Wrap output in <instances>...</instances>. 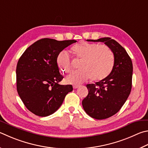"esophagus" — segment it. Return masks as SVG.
Listing matches in <instances>:
<instances>
[{"mask_svg":"<svg viewBox=\"0 0 148 148\" xmlns=\"http://www.w3.org/2000/svg\"><path fill=\"white\" fill-rule=\"evenodd\" d=\"M79 87H80V85H73V88H78Z\"/></svg>","mask_w":148,"mask_h":148,"instance_id":"1","label":"esophagus"}]
</instances>
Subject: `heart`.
Here are the masks:
<instances>
[{
  "instance_id": "obj_1",
  "label": "heart",
  "mask_w": 148,
  "mask_h": 148,
  "mask_svg": "<svg viewBox=\"0 0 148 148\" xmlns=\"http://www.w3.org/2000/svg\"><path fill=\"white\" fill-rule=\"evenodd\" d=\"M71 52L76 60H82L79 65L81 70L69 75L65 79L67 83L79 84L90 77L92 81H100L106 78L113 69L114 54L107 45L79 42L72 47ZM57 63L61 71L65 73L73 69V61L64 51L58 54Z\"/></svg>"
}]
</instances>
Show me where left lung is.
<instances>
[{
	"mask_svg": "<svg viewBox=\"0 0 148 148\" xmlns=\"http://www.w3.org/2000/svg\"><path fill=\"white\" fill-rule=\"evenodd\" d=\"M87 41L103 42L114 54L111 74L95 84H87L88 95L82 101L83 109L88 115L97 120L106 119L119 112L130 95L132 87V61L124 48L110 37Z\"/></svg>",
	"mask_w": 148,
	"mask_h": 148,
	"instance_id": "obj_1",
	"label": "left lung"
}]
</instances>
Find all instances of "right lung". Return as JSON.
Segmentation results:
<instances>
[{
    "label": "right lung",
    "mask_w": 148,
    "mask_h": 148,
    "mask_svg": "<svg viewBox=\"0 0 148 148\" xmlns=\"http://www.w3.org/2000/svg\"><path fill=\"white\" fill-rule=\"evenodd\" d=\"M76 40L57 41L44 38L26 49L16 69L17 90L21 100L32 113L39 116L53 114L62 105L71 85H60L63 77L57 63L59 53Z\"/></svg>",
    "instance_id": "1"
}]
</instances>
